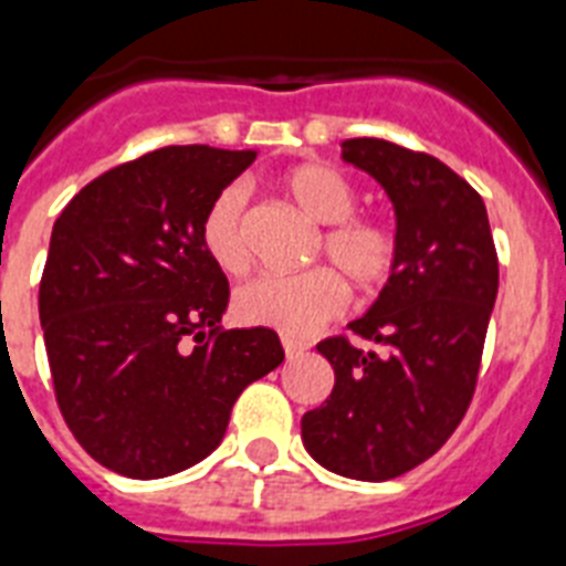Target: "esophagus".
<instances>
[{"label": "esophagus", "mask_w": 566, "mask_h": 566, "mask_svg": "<svg viewBox=\"0 0 566 566\" xmlns=\"http://www.w3.org/2000/svg\"><path fill=\"white\" fill-rule=\"evenodd\" d=\"M282 346H284V355H287V358H300L302 353H305V349H308V344H302V340H293V337H282Z\"/></svg>", "instance_id": "esophagus-1"}]
</instances>
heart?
I'll return each instance as SVG.
<instances>
[{
	"instance_id": "b5f03b06",
	"label": "heart",
	"mask_w": 566,
	"mask_h": 566,
	"mask_svg": "<svg viewBox=\"0 0 566 566\" xmlns=\"http://www.w3.org/2000/svg\"><path fill=\"white\" fill-rule=\"evenodd\" d=\"M293 205L314 222H323L311 258H326L345 279L376 291L396 266V234L385 222L355 213L358 190L344 172L323 161L291 167L279 179ZM199 243L211 264L226 275H243L252 266L247 240V190L229 185L213 196L199 220ZM337 272V273H338ZM336 273V274H337ZM328 266L287 279H258L234 293V317L247 326L275 328L282 335H311L346 308V284Z\"/></svg>"
}]
</instances>
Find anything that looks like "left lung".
Segmentation results:
<instances>
[{
    "label": "left lung",
    "instance_id": "obj_1",
    "mask_svg": "<svg viewBox=\"0 0 566 566\" xmlns=\"http://www.w3.org/2000/svg\"><path fill=\"white\" fill-rule=\"evenodd\" d=\"M396 213V266L346 337L319 340L335 370L326 402L302 417V443L326 470L387 482L431 458L464 420L500 291L482 196L426 153L378 137L340 144Z\"/></svg>",
    "mask_w": 566,
    "mask_h": 566
}]
</instances>
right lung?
Returning a JSON list of instances; mask_svg holds the SVG:
<instances>
[{
  "label": "right lung",
  "mask_w": 566,
  "mask_h": 566,
  "mask_svg": "<svg viewBox=\"0 0 566 566\" xmlns=\"http://www.w3.org/2000/svg\"><path fill=\"white\" fill-rule=\"evenodd\" d=\"M252 149L164 146L102 172L52 226L40 326L57 408L84 452L164 479L220 447L243 387L284 361L273 328H222L229 279L199 220Z\"/></svg>",
  "instance_id": "add662e5"
}]
</instances>
